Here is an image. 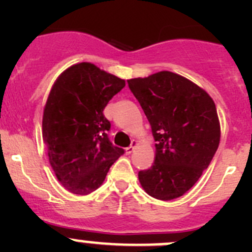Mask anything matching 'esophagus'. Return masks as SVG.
<instances>
[{
	"label": "esophagus",
	"mask_w": 252,
	"mask_h": 252,
	"mask_svg": "<svg viewBox=\"0 0 252 252\" xmlns=\"http://www.w3.org/2000/svg\"><path fill=\"white\" fill-rule=\"evenodd\" d=\"M136 145H138V141H136V140H131V144H130V146H129V147H126V154H131V152H133L134 150H135Z\"/></svg>",
	"instance_id": "1"
}]
</instances>
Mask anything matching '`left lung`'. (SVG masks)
<instances>
[{"label":"left lung","instance_id":"1","mask_svg":"<svg viewBox=\"0 0 252 252\" xmlns=\"http://www.w3.org/2000/svg\"><path fill=\"white\" fill-rule=\"evenodd\" d=\"M128 86L156 141L154 163L139 172L141 187L155 199H177L199 180L218 149L215 102L196 84L167 70L130 79Z\"/></svg>","mask_w":252,"mask_h":252}]
</instances>
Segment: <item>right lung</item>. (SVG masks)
I'll list each match as a JSON object with an SVG mask.
<instances>
[{"instance_id":"add662e5","label":"right lung","mask_w":252,"mask_h":252,"mask_svg":"<svg viewBox=\"0 0 252 252\" xmlns=\"http://www.w3.org/2000/svg\"><path fill=\"white\" fill-rule=\"evenodd\" d=\"M124 86L123 79L83 62L64 70L51 89L42 138L56 177L73 194L95 191L124 154L110 141L111 122L103 114Z\"/></svg>"}]
</instances>
